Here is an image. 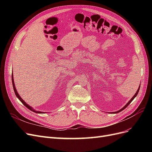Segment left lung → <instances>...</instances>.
Here are the masks:
<instances>
[{
  "instance_id": "1",
  "label": "left lung",
  "mask_w": 152,
  "mask_h": 152,
  "mask_svg": "<svg viewBox=\"0 0 152 152\" xmlns=\"http://www.w3.org/2000/svg\"><path fill=\"white\" fill-rule=\"evenodd\" d=\"M140 87H139V88H138V89H137V92H136V94L134 95V96H133V97L130 99V101H129V102L125 106H124V107L122 108V109H121L120 110H118V111H117V112H113V113H118V112H121V111H122V110H124V109H125L127 107V106L129 105V104L131 102H132V101L133 100V99H134V98H135V97H136V96H137V94H138V92H139V91H140Z\"/></svg>"
}]
</instances>
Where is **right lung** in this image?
<instances>
[{
    "mask_svg": "<svg viewBox=\"0 0 152 152\" xmlns=\"http://www.w3.org/2000/svg\"><path fill=\"white\" fill-rule=\"evenodd\" d=\"M12 82L13 89H14V91H15V94H16V96H17L18 98L21 101V102L27 108H28L29 110H30L31 111H32V112H35V113H42V112H38V111H37V110H34V109H33V108L31 107H30V106H29L28 104H26V103L24 102V101L23 100V99L20 97V96L19 95V94L18 93V92H17V91H16V87H15V82H14L13 75H12Z\"/></svg>",
    "mask_w": 152,
    "mask_h": 152,
    "instance_id": "1",
    "label": "right lung"
}]
</instances>
